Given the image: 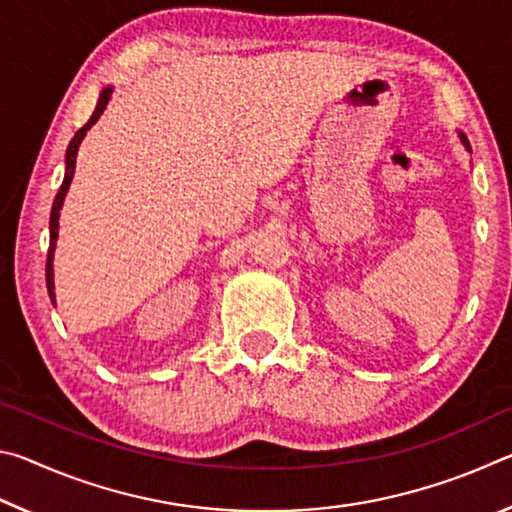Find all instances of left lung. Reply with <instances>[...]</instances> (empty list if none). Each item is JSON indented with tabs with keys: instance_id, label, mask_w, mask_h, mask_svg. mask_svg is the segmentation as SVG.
I'll return each mask as SVG.
<instances>
[{
	"instance_id": "1",
	"label": "left lung",
	"mask_w": 512,
	"mask_h": 512,
	"mask_svg": "<svg viewBox=\"0 0 512 512\" xmlns=\"http://www.w3.org/2000/svg\"><path fill=\"white\" fill-rule=\"evenodd\" d=\"M461 142L465 144V149H467V151H472V149H470V142H467V137H465V135H461Z\"/></svg>"
}]
</instances>
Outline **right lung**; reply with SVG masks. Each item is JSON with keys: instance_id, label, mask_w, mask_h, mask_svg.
Returning a JSON list of instances; mask_svg holds the SVG:
<instances>
[{"instance_id": "right-lung-1", "label": "right lung", "mask_w": 512, "mask_h": 512, "mask_svg": "<svg viewBox=\"0 0 512 512\" xmlns=\"http://www.w3.org/2000/svg\"><path fill=\"white\" fill-rule=\"evenodd\" d=\"M110 94H112V88H103L101 97H99V103H97V108H94L92 117L88 119V124H85L83 128H79V131H76V135L72 137V142H69V146H67V153H65V178H63V185H60L58 194H56V198H54V205H51V216H49L47 291H49V298H51V302H56V300H54V266H51V262H54V250H56V239H58V212H60V207H63V198H65V194H67L69 183H72V178H74L76 153H79V146H81V142H83L85 133L90 131V126L94 124V121H97V119L101 117V112L106 110V106H108V99H110Z\"/></svg>"}]
</instances>
